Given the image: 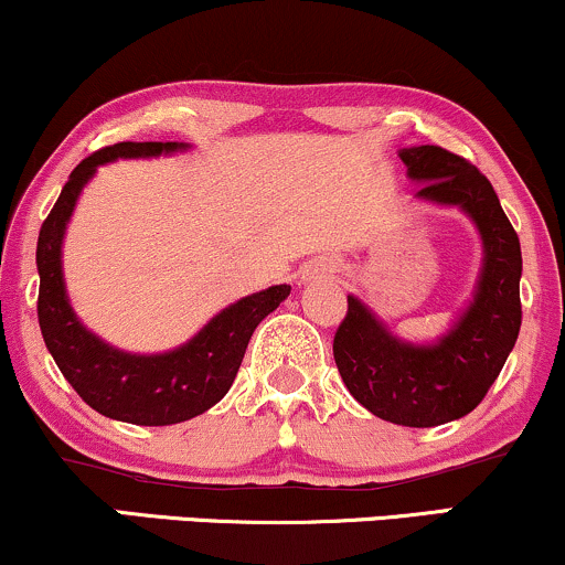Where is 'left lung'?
Wrapping results in <instances>:
<instances>
[{"label":"left lung","mask_w":565,"mask_h":565,"mask_svg":"<svg viewBox=\"0 0 565 565\" xmlns=\"http://www.w3.org/2000/svg\"><path fill=\"white\" fill-rule=\"evenodd\" d=\"M416 196L461 206L477 222L484 267L475 301L435 345L395 340L359 298L348 296L332 353L348 393L380 419L437 427L475 411L498 380L521 330V246L500 199L469 159L443 146L401 151Z\"/></svg>","instance_id":"left-lung-1"}]
</instances>
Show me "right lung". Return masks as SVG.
<instances>
[{
    "mask_svg": "<svg viewBox=\"0 0 565 565\" xmlns=\"http://www.w3.org/2000/svg\"><path fill=\"white\" fill-rule=\"evenodd\" d=\"M175 149H183V143L122 141L94 151L70 172L57 204L41 225L36 246L39 327L54 364L90 408L141 427L193 419L225 398L256 324L290 296V285H271L262 294L241 298L220 311L196 338L159 356H134L109 348L75 319L62 282L60 254L81 188L96 167L117 157H157Z\"/></svg>",
    "mask_w": 565,
    "mask_h": 565,
    "instance_id": "1",
    "label": "right lung"
}]
</instances>
